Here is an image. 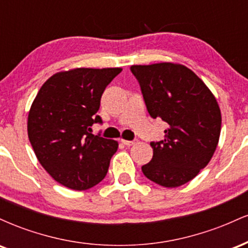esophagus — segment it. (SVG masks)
I'll return each mask as SVG.
<instances>
[{
    "label": "esophagus",
    "mask_w": 248,
    "mask_h": 248,
    "mask_svg": "<svg viewBox=\"0 0 248 248\" xmlns=\"http://www.w3.org/2000/svg\"><path fill=\"white\" fill-rule=\"evenodd\" d=\"M121 142L124 144H126V146H133V144H136L139 142L138 139H134L132 141H128V140H121Z\"/></svg>",
    "instance_id": "obj_1"
}]
</instances>
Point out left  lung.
Segmentation results:
<instances>
[{"label": "left lung", "instance_id": "8db88e82", "mask_svg": "<svg viewBox=\"0 0 248 248\" xmlns=\"http://www.w3.org/2000/svg\"><path fill=\"white\" fill-rule=\"evenodd\" d=\"M150 116L168 124L160 142H150L153 158L142 166L150 181L166 187L195 178L212 158L221 128V114L211 91L181 64L133 65Z\"/></svg>", "mask_w": 248, "mask_h": 248}]
</instances>
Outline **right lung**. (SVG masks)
Here are the masks:
<instances>
[{
  "mask_svg": "<svg viewBox=\"0 0 248 248\" xmlns=\"http://www.w3.org/2000/svg\"><path fill=\"white\" fill-rule=\"evenodd\" d=\"M122 71L73 69L50 77L28 116V136L37 158L62 186L86 190L105 178L118 142L93 135L105 88Z\"/></svg>",
  "mask_w": 248,
  "mask_h": 248,
  "instance_id": "obj_1",
  "label": "right lung"
}]
</instances>
